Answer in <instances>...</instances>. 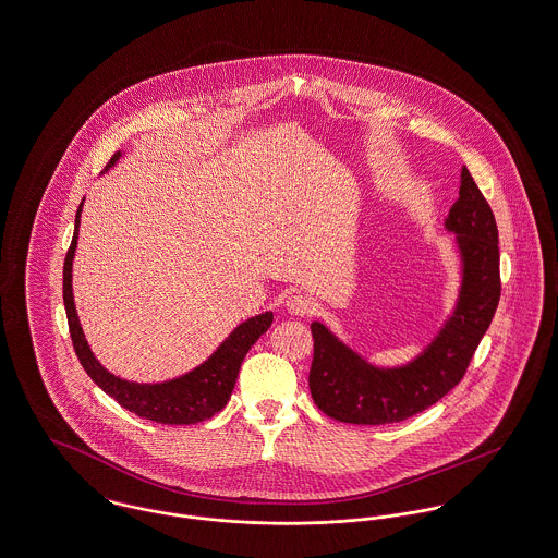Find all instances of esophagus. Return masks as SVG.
<instances>
[{
    "instance_id": "34e87169",
    "label": "esophagus",
    "mask_w": 558,
    "mask_h": 558,
    "mask_svg": "<svg viewBox=\"0 0 558 558\" xmlns=\"http://www.w3.org/2000/svg\"><path fill=\"white\" fill-rule=\"evenodd\" d=\"M287 310L295 316H310L316 310L314 299L305 293H293L287 299Z\"/></svg>"
}]
</instances>
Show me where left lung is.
<instances>
[{"label": "left lung", "instance_id": "1", "mask_svg": "<svg viewBox=\"0 0 558 558\" xmlns=\"http://www.w3.org/2000/svg\"><path fill=\"white\" fill-rule=\"evenodd\" d=\"M445 228L456 233L461 259L458 303L420 356L400 366H375L323 323H312L310 392L328 417L356 426L404 422L436 404L465 375L501 293L495 217L465 166Z\"/></svg>", "mask_w": 558, "mask_h": 558}]
</instances>
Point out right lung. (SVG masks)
<instances>
[{"instance_id": "obj_1", "label": "right lung", "mask_w": 558, "mask_h": 558, "mask_svg": "<svg viewBox=\"0 0 558 558\" xmlns=\"http://www.w3.org/2000/svg\"><path fill=\"white\" fill-rule=\"evenodd\" d=\"M122 151H116L109 165L105 166V170L116 166ZM82 206H84V199L80 202V208L75 213V231H73L71 246L66 251L65 267H63V301H65L66 323H69L73 350L82 362L84 371L102 392L109 393L124 409H129L131 413L143 420H151L168 426H190V424L210 420L228 404L238 379L240 364L244 361L246 352L251 350V345L267 328L271 327L274 314L263 312L259 316H253L240 323L228 335V339L208 356V361L202 362L194 371L179 375L174 379L160 381V384H136L109 373L95 359L84 337V330L75 312V301H73L71 269H73V257L77 248Z\"/></svg>"}]
</instances>
